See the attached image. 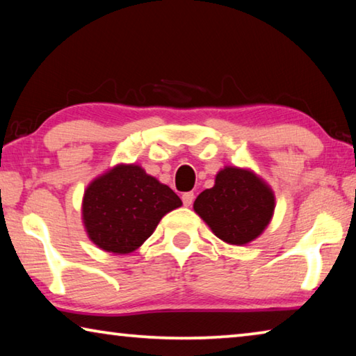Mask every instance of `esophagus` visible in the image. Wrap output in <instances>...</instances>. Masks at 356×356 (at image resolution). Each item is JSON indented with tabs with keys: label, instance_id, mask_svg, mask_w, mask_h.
Segmentation results:
<instances>
[{
	"label": "esophagus",
	"instance_id": "esophagus-1",
	"mask_svg": "<svg viewBox=\"0 0 356 356\" xmlns=\"http://www.w3.org/2000/svg\"><path fill=\"white\" fill-rule=\"evenodd\" d=\"M182 201H184V206L185 207H190L193 201H195V193L193 191H188V193H184L182 195Z\"/></svg>",
	"mask_w": 356,
	"mask_h": 356
}]
</instances>
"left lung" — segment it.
Instances as JSON below:
<instances>
[{
  "label": "left lung",
  "mask_w": 356,
  "mask_h": 356,
  "mask_svg": "<svg viewBox=\"0 0 356 356\" xmlns=\"http://www.w3.org/2000/svg\"><path fill=\"white\" fill-rule=\"evenodd\" d=\"M275 206L272 186L254 171L225 166L216 172L212 188L196 197L193 209L222 242L243 246L267 229Z\"/></svg>",
  "instance_id": "left-lung-1"
}]
</instances>
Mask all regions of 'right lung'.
Returning <instances> with one entry per match:
<instances>
[{
    "label": "right lung",
    "mask_w": 356,
    "mask_h": 356,
    "mask_svg": "<svg viewBox=\"0 0 356 356\" xmlns=\"http://www.w3.org/2000/svg\"><path fill=\"white\" fill-rule=\"evenodd\" d=\"M180 206L176 193L140 165L119 163L84 190L81 218L95 246L113 254H129L152 236L166 213Z\"/></svg>",
    "instance_id": "right-lung-1"
}]
</instances>
